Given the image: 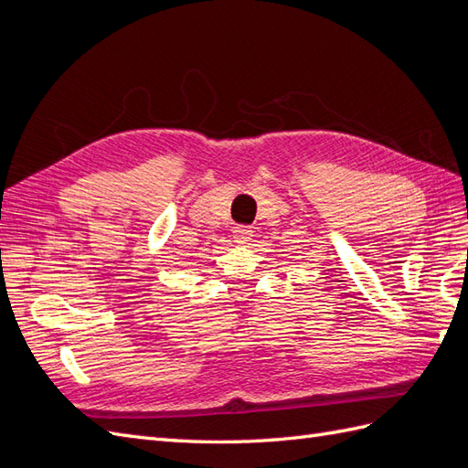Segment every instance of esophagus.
I'll list each match as a JSON object with an SVG mask.
<instances>
[{"label": "esophagus", "instance_id": "34e87169", "mask_svg": "<svg viewBox=\"0 0 468 468\" xmlns=\"http://www.w3.org/2000/svg\"><path fill=\"white\" fill-rule=\"evenodd\" d=\"M251 238H253V230H250L248 226H236L234 229V242L248 244Z\"/></svg>", "mask_w": 468, "mask_h": 468}]
</instances>
